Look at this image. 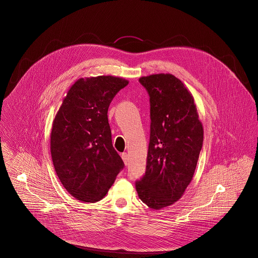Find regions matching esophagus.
Masks as SVG:
<instances>
[{"label": "esophagus", "mask_w": 258, "mask_h": 258, "mask_svg": "<svg viewBox=\"0 0 258 258\" xmlns=\"http://www.w3.org/2000/svg\"><path fill=\"white\" fill-rule=\"evenodd\" d=\"M121 159H122V161H123L124 165H127V162H128V156H127V154H126L125 152L121 154Z\"/></svg>", "instance_id": "34e87169"}]
</instances>
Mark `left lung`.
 Instances as JSON below:
<instances>
[{
	"mask_svg": "<svg viewBox=\"0 0 258 258\" xmlns=\"http://www.w3.org/2000/svg\"><path fill=\"white\" fill-rule=\"evenodd\" d=\"M150 97L146 171L136 181L139 199L162 209L180 199L191 181L203 143V127L191 93L170 74L139 79Z\"/></svg>",
	"mask_w": 258,
	"mask_h": 258,
	"instance_id": "1",
	"label": "left lung"
}]
</instances>
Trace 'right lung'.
<instances>
[{
	"mask_svg": "<svg viewBox=\"0 0 258 258\" xmlns=\"http://www.w3.org/2000/svg\"><path fill=\"white\" fill-rule=\"evenodd\" d=\"M128 84L100 76L77 80L53 121L51 155L63 187L83 202L103 199L124 164L112 144L108 109Z\"/></svg>",
	"mask_w": 258,
	"mask_h": 258,
	"instance_id": "right-lung-1",
	"label": "right lung"
}]
</instances>
